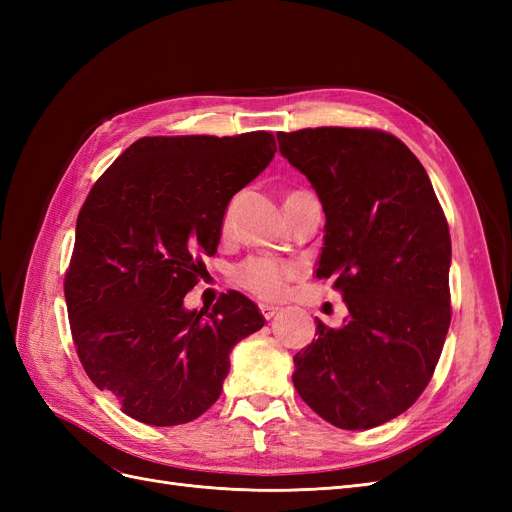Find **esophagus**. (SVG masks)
Segmentation results:
<instances>
[{
  "label": "esophagus",
  "mask_w": 512,
  "mask_h": 512,
  "mask_svg": "<svg viewBox=\"0 0 512 512\" xmlns=\"http://www.w3.org/2000/svg\"><path fill=\"white\" fill-rule=\"evenodd\" d=\"M258 307H260V314L265 316L267 320H271L277 312H280V307H275V305H271V303H260Z\"/></svg>",
  "instance_id": "esophagus-1"
}]
</instances>
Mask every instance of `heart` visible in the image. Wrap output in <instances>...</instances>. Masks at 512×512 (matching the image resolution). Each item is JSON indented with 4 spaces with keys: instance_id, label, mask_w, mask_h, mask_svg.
I'll use <instances>...</instances> for the list:
<instances>
[{
    "instance_id": "obj_1",
    "label": "heart",
    "mask_w": 512,
    "mask_h": 512,
    "mask_svg": "<svg viewBox=\"0 0 512 512\" xmlns=\"http://www.w3.org/2000/svg\"><path fill=\"white\" fill-rule=\"evenodd\" d=\"M294 194H299V192L288 194L286 200ZM230 213H232V209L228 207L224 211V218H222L224 232L230 228ZM294 273H297V267L290 265V262L280 260V258L250 256L243 262H239L235 269H232V280H235L237 286L256 294V297H260V299H277L284 294L286 282Z\"/></svg>"
}]
</instances>
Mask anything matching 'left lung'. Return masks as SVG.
Masks as SVG:
<instances>
[{
  "label": "left lung",
  "mask_w": 512,
  "mask_h": 512,
  "mask_svg": "<svg viewBox=\"0 0 512 512\" xmlns=\"http://www.w3.org/2000/svg\"><path fill=\"white\" fill-rule=\"evenodd\" d=\"M312 183L327 226L316 277L342 292L339 329L318 320L294 354V389L339 429L406 412L438 365L451 324V232L427 170L397 136L371 128L277 134Z\"/></svg>",
  "instance_id": "8db88e82"
}]
</instances>
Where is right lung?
Segmentation results:
<instances>
[{
	"label": "right lung",
	"instance_id": "obj_1",
	"mask_svg": "<svg viewBox=\"0 0 512 512\" xmlns=\"http://www.w3.org/2000/svg\"><path fill=\"white\" fill-rule=\"evenodd\" d=\"M271 132L145 136L96 181L76 220L64 292L83 369L136 421L173 427L222 393L230 350L265 324L230 290L211 312L183 299L215 254L224 211L275 156Z\"/></svg>",
	"mask_w": 512,
	"mask_h": 512
}]
</instances>
